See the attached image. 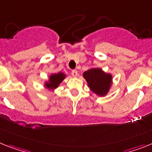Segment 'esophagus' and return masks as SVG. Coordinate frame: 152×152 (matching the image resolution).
<instances>
[{
	"instance_id": "obj_1",
	"label": "esophagus",
	"mask_w": 152,
	"mask_h": 152,
	"mask_svg": "<svg viewBox=\"0 0 152 152\" xmlns=\"http://www.w3.org/2000/svg\"><path fill=\"white\" fill-rule=\"evenodd\" d=\"M72 76H73V77H77L78 76V72L76 69H74V70L72 71Z\"/></svg>"
}]
</instances>
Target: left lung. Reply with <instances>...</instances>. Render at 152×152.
Segmentation results:
<instances>
[{"mask_svg":"<svg viewBox=\"0 0 152 152\" xmlns=\"http://www.w3.org/2000/svg\"><path fill=\"white\" fill-rule=\"evenodd\" d=\"M83 76L89 89L101 97L106 96L113 86V75L100 68H90L83 72Z\"/></svg>","mask_w":152,"mask_h":152,"instance_id":"obj_1","label":"left lung"}]
</instances>
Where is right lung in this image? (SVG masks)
Listing matches in <instances>:
<instances>
[{
	"label": "right lung",
	"mask_w": 152,
	"mask_h": 152,
	"mask_svg": "<svg viewBox=\"0 0 152 152\" xmlns=\"http://www.w3.org/2000/svg\"><path fill=\"white\" fill-rule=\"evenodd\" d=\"M66 77V75L64 72H59L57 73H52L50 75L48 80L43 83V86L48 90H54L57 89Z\"/></svg>",
	"instance_id": "right-lung-1"
}]
</instances>
